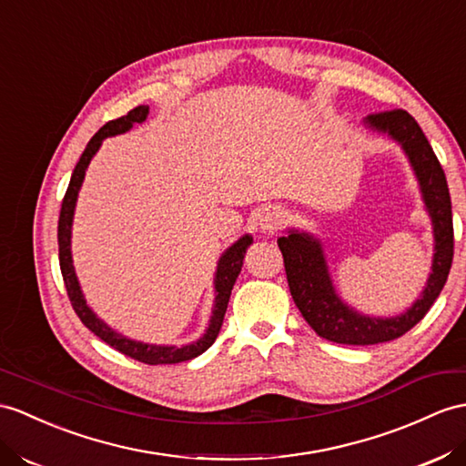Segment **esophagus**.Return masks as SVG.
Returning <instances> with one entry per match:
<instances>
[{
    "mask_svg": "<svg viewBox=\"0 0 466 466\" xmlns=\"http://www.w3.org/2000/svg\"><path fill=\"white\" fill-rule=\"evenodd\" d=\"M282 223H285V215H282V211L277 208L263 209L258 215V227H260V231H265V233L279 231Z\"/></svg>",
    "mask_w": 466,
    "mask_h": 466,
    "instance_id": "obj_1",
    "label": "esophagus"
}]
</instances>
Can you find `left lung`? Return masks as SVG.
Masks as SVG:
<instances>
[{"label":"left lung","mask_w":466,"mask_h":466,"mask_svg":"<svg viewBox=\"0 0 466 466\" xmlns=\"http://www.w3.org/2000/svg\"><path fill=\"white\" fill-rule=\"evenodd\" d=\"M366 122L373 130L390 134L410 156L419 184H421L425 206L433 219L435 257L433 272L427 280L423 297L413 304V309L397 319H368V316L350 310L336 297L319 241L297 231H290L289 237H280L279 247L282 258H285L289 289L304 320L320 338L348 346L390 342V339L410 332L417 322H421L445 287L452 265V253H455L447 177L421 127L403 108L373 112Z\"/></svg>","instance_id":"8db88e82"}]
</instances>
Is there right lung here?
I'll use <instances>...</instances> for the list:
<instances>
[{
	"label": "right lung",
	"mask_w": 466,
	"mask_h": 466,
	"mask_svg": "<svg viewBox=\"0 0 466 466\" xmlns=\"http://www.w3.org/2000/svg\"><path fill=\"white\" fill-rule=\"evenodd\" d=\"M147 115V106H136L132 108L127 116H120L116 120L106 122L90 142L86 144L85 152L81 156V160L76 162L73 176L69 181V187H66V194L63 198L61 203V215H59V231H56V237H59V265H61V272H63V280H65V289L66 294H69V300L73 304V310L76 312L81 322L88 328L90 332L95 336H98L102 342H106L108 346H112L115 350H118L120 354L128 356L132 360H138L142 364H150V366H157V364H179V361H187L194 360L199 354H203L218 338L221 324L225 319L227 312V304H229V297L237 277H239L241 267H243V258L248 245L253 243V239L248 235H245L243 239L237 241L233 247H229L225 251V255L219 260L218 267V275H215V289H218V299H215V309H213V316H211V324L208 328V332L203 338H199L198 342L184 346V348H176V346H154V344H142V342H134V339L124 338L120 334H116L115 330L100 322L96 316L93 314V310L88 309L81 287H78L76 277H75V268H73V260H71V223H73V211H75V203H76V196L78 189H81L83 177H85V169L90 162V157L96 154V150L100 147L102 140L106 136H115V134H122L132 128V124L144 122Z\"/></svg>",
	"instance_id": "1"
}]
</instances>
